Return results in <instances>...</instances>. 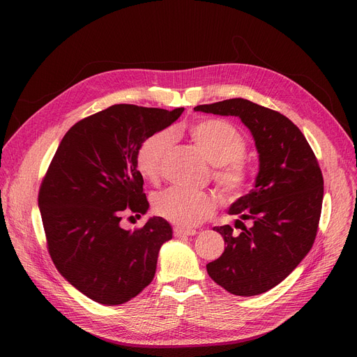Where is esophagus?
<instances>
[{
	"label": "esophagus",
	"instance_id": "1",
	"mask_svg": "<svg viewBox=\"0 0 357 357\" xmlns=\"http://www.w3.org/2000/svg\"><path fill=\"white\" fill-rule=\"evenodd\" d=\"M195 234H197V230H194V229H181V227L174 229L175 237H188V236H195Z\"/></svg>",
	"mask_w": 357,
	"mask_h": 357
}]
</instances>
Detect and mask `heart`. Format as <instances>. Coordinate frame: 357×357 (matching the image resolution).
I'll return each mask as SVG.
<instances>
[{"mask_svg": "<svg viewBox=\"0 0 357 357\" xmlns=\"http://www.w3.org/2000/svg\"><path fill=\"white\" fill-rule=\"evenodd\" d=\"M190 139L214 165L213 179L224 199L233 202L246 194L250 167L245 160L248 142L231 123L220 119L199 120L188 127ZM172 144L171 131L160 130L142 140L136 150V169L149 182H156ZM217 198L210 192L169 188L153 198L155 213L179 227H192L214 214Z\"/></svg>", "mask_w": 357, "mask_h": 357, "instance_id": "obj_1", "label": "heart"}]
</instances>
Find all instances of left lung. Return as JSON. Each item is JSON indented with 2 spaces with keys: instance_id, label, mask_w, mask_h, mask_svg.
<instances>
[{
  "instance_id": "obj_1",
  "label": "left lung",
  "mask_w": 357,
  "mask_h": 357,
  "mask_svg": "<svg viewBox=\"0 0 357 357\" xmlns=\"http://www.w3.org/2000/svg\"><path fill=\"white\" fill-rule=\"evenodd\" d=\"M194 109L238 117L252 131L259 153L255 188L230 207L234 227H214L226 249L207 272L230 294H264L282 282L314 245L324 194L321 169L301 130L278 111L243 98Z\"/></svg>"
}]
</instances>
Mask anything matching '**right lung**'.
<instances>
[{"mask_svg": "<svg viewBox=\"0 0 357 357\" xmlns=\"http://www.w3.org/2000/svg\"><path fill=\"white\" fill-rule=\"evenodd\" d=\"M182 112L111 105L73 124L49 165L39 191L47 250L61 275L92 301L124 304L153 280L172 227L152 217L130 231L120 221L124 211L140 217L149 208L135 162L139 144Z\"/></svg>", "mask_w": 357, "mask_h": 357, "instance_id": "add662e5", "label": "right lung"}]
</instances>
